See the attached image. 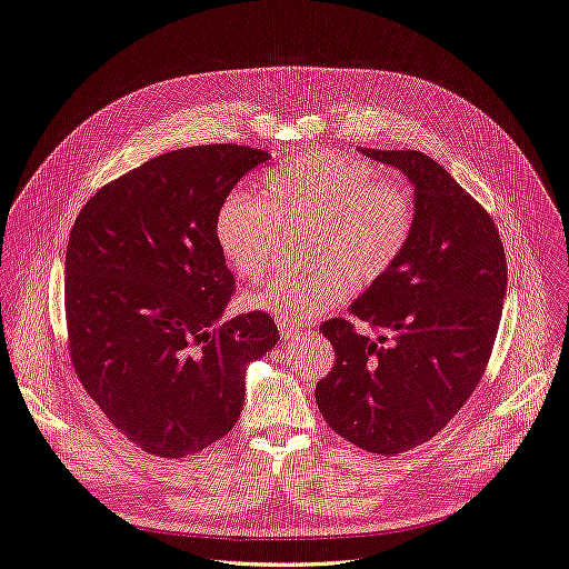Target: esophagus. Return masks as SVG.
Returning <instances> with one entry per match:
<instances>
[{"label": "esophagus", "instance_id": "34e87169", "mask_svg": "<svg viewBox=\"0 0 569 569\" xmlns=\"http://www.w3.org/2000/svg\"><path fill=\"white\" fill-rule=\"evenodd\" d=\"M308 329H299V327H293V323H280V336L284 338V340H296V338H301L303 333H306Z\"/></svg>", "mask_w": 569, "mask_h": 569}]
</instances>
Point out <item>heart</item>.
<instances>
[{
    "label": "heart",
    "instance_id": "1",
    "mask_svg": "<svg viewBox=\"0 0 569 569\" xmlns=\"http://www.w3.org/2000/svg\"><path fill=\"white\" fill-rule=\"evenodd\" d=\"M419 208L408 182L372 161L333 150H306L263 178V197L229 194L214 238L236 276L259 280L282 254L284 231L308 229L303 273L280 276L248 296L252 310L291 323L345 303L351 291L387 280L408 254Z\"/></svg>",
    "mask_w": 569,
    "mask_h": 569
}]
</instances>
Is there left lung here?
<instances>
[{
	"label": "left lung",
	"instance_id": "1",
	"mask_svg": "<svg viewBox=\"0 0 569 569\" xmlns=\"http://www.w3.org/2000/svg\"><path fill=\"white\" fill-rule=\"evenodd\" d=\"M361 152L410 178L419 222L400 266L355 301L351 319L319 327L336 361L315 398L338 436L396 456L436 438L477 389L500 327L507 259L491 214L436 159Z\"/></svg>",
	"mask_w": 569,
	"mask_h": 569
}]
</instances>
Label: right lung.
Masks as SVG:
<instances>
[{
    "label": "right lung",
    "instance_id": "obj_1",
    "mask_svg": "<svg viewBox=\"0 0 569 569\" xmlns=\"http://www.w3.org/2000/svg\"><path fill=\"white\" fill-rule=\"evenodd\" d=\"M266 150L214 143L159 154L80 210L64 261L71 366L122 436L184 458L236 426L246 366L280 340L268 312L220 321L236 293L214 218Z\"/></svg>",
    "mask_w": 569,
    "mask_h": 569
}]
</instances>
